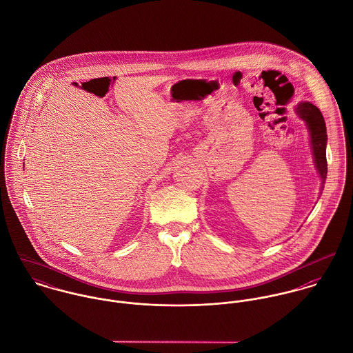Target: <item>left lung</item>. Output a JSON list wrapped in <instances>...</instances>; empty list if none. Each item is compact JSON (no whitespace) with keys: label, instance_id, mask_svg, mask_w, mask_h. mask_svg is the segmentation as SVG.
<instances>
[{"label":"left lung","instance_id":"8db88e82","mask_svg":"<svg viewBox=\"0 0 353 353\" xmlns=\"http://www.w3.org/2000/svg\"><path fill=\"white\" fill-rule=\"evenodd\" d=\"M296 112L303 121H305L308 130L311 133L314 161H315L316 170L321 175V179H322L321 189L323 190V185L326 181V174H327V161H326L327 134H326V125H325L323 115L318 107H315L314 104H311L308 101L301 103L296 108Z\"/></svg>","mask_w":353,"mask_h":353}]
</instances>
